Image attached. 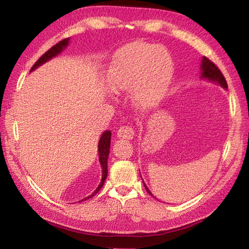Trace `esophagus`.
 Returning <instances> with one entry per match:
<instances>
[{
  "mask_svg": "<svg viewBox=\"0 0 249 249\" xmlns=\"http://www.w3.org/2000/svg\"><path fill=\"white\" fill-rule=\"evenodd\" d=\"M135 132L133 128L130 125H123L120 126L117 131V136L121 140H132L134 137Z\"/></svg>",
  "mask_w": 249,
  "mask_h": 249,
  "instance_id": "obj_1",
  "label": "esophagus"
}]
</instances>
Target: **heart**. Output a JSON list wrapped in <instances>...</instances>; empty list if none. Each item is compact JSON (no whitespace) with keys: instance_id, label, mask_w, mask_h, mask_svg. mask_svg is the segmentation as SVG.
Listing matches in <instances>:
<instances>
[{"instance_id":"obj_1","label":"heart","mask_w":249,"mask_h":249,"mask_svg":"<svg viewBox=\"0 0 249 249\" xmlns=\"http://www.w3.org/2000/svg\"><path fill=\"white\" fill-rule=\"evenodd\" d=\"M174 78V63L164 48L134 42L115 54L107 74L110 91L131 90V100L142 110L157 107Z\"/></svg>"}]
</instances>
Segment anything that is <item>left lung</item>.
Here are the masks:
<instances>
[{"label": "left lung", "mask_w": 249, "mask_h": 249, "mask_svg": "<svg viewBox=\"0 0 249 249\" xmlns=\"http://www.w3.org/2000/svg\"><path fill=\"white\" fill-rule=\"evenodd\" d=\"M200 70H201L200 79L207 80V81L211 82V83H215V84H219L223 88H225V89H227V88H228L227 82H226V79H225V76L223 75L222 71H220L217 68L216 65H215L213 62H211V60L207 58L206 56L202 57L201 65H200ZM143 186H145V189L148 192V194H150L151 196H153L145 183H143Z\"/></svg>", "instance_id": "8db88e82"}]
</instances>
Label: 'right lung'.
Instances as JSON below:
<instances>
[{"label":"right lung","mask_w":249,"mask_h":249,"mask_svg":"<svg viewBox=\"0 0 249 249\" xmlns=\"http://www.w3.org/2000/svg\"><path fill=\"white\" fill-rule=\"evenodd\" d=\"M68 43H69V38H66V39H63L62 41H59L58 43H56V45L53 46L51 49L48 50V51L34 64V66L31 68V71H34L37 67H39V66H41L42 64L47 63L48 60L52 59L55 56H57L59 53H62V51L65 48H67ZM110 135H112V132L106 131L101 135L100 141H99V143H98L99 162H100L101 167H102V179H101L100 184L98 185V187L95 191H93L91 195H89L88 197H85L84 199H82L81 201L89 199V198H91L92 196H95L97 193L101 190V187L104 184V181H106V179H107V159H108L109 148H110ZM81 201H79V202H81Z\"/></svg>","instance_id":"add662e5"}]
</instances>
